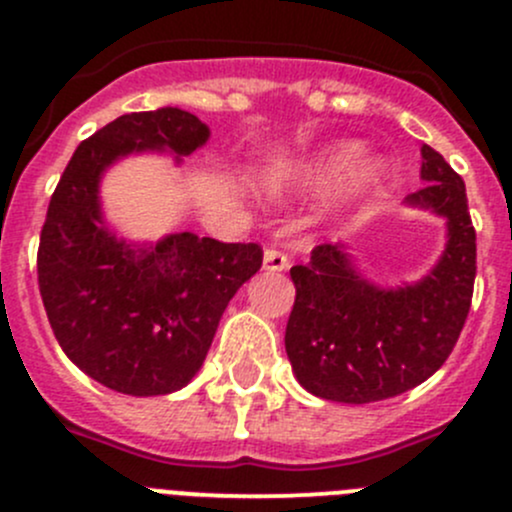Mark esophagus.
<instances>
[{"label":"esophagus","mask_w":512,"mask_h":512,"mask_svg":"<svg viewBox=\"0 0 512 512\" xmlns=\"http://www.w3.org/2000/svg\"><path fill=\"white\" fill-rule=\"evenodd\" d=\"M289 267V257L277 247H267L265 250V270L267 272H282Z\"/></svg>","instance_id":"obj_1"}]
</instances>
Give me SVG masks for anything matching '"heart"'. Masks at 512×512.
Listing matches in <instances>:
<instances>
[{"instance_id": "obj_1", "label": "heart", "mask_w": 512, "mask_h": 512, "mask_svg": "<svg viewBox=\"0 0 512 512\" xmlns=\"http://www.w3.org/2000/svg\"><path fill=\"white\" fill-rule=\"evenodd\" d=\"M356 156H359V146L356 143H339V146L329 148L322 156L314 158L312 163L304 165L299 170V180L304 185H314L317 188V185H327L344 175V193H359V190L369 188L374 180H379L384 165L374 156Z\"/></svg>"}]
</instances>
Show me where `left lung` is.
<instances>
[{"label":"left lung","mask_w":512,"mask_h":512,"mask_svg":"<svg viewBox=\"0 0 512 512\" xmlns=\"http://www.w3.org/2000/svg\"><path fill=\"white\" fill-rule=\"evenodd\" d=\"M421 190L409 203L448 220V247L414 287L379 289L361 280L337 245H317L294 265L285 349L299 384L342 404L399 396L436 374L456 347L476 282V227L466 183L431 146L421 148Z\"/></svg>","instance_id":"1"}]
</instances>
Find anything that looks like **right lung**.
<instances>
[{
  "mask_svg": "<svg viewBox=\"0 0 512 512\" xmlns=\"http://www.w3.org/2000/svg\"><path fill=\"white\" fill-rule=\"evenodd\" d=\"M205 141L208 126L183 108L126 113L79 143L49 200L36 252L46 317L64 354L121 394L188 384L232 294L262 267L257 242L180 232L131 247L101 225L98 178L108 163L146 148L188 156Z\"/></svg>",
  "mask_w": 512,
  "mask_h": 512,
  "instance_id": "obj_1",
  "label": "right lung"
}]
</instances>
